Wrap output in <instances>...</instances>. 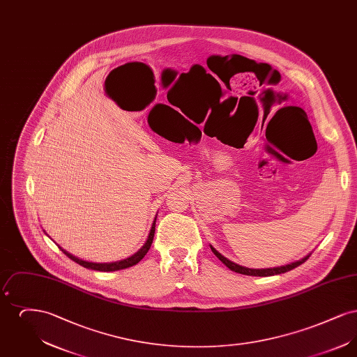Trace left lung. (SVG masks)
<instances>
[{
    "mask_svg": "<svg viewBox=\"0 0 357 357\" xmlns=\"http://www.w3.org/2000/svg\"><path fill=\"white\" fill-rule=\"evenodd\" d=\"M210 248H211L213 253L217 255V257L221 259L222 262H223V264H225L230 271L239 273V274H245V275H255V277H269V275H274V274H281V273L289 272V271H291V269H294V268L300 266L301 264H304L306 259H307V258L310 257V255H312V253H310V255H305L304 258H301V259H298V261H296V262L288 264V265H284V266L268 268V269H250V268L241 266V265H238L236 262H233V261L227 259V258H226V257H223L218 250H215L211 245H210Z\"/></svg>",
    "mask_w": 357,
    "mask_h": 357,
    "instance_id": "8db88e82",
    "label": "left lung"
}]
</instances>
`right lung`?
<instances>
[{
	"label": "right lung",
	"instance_id": "right-lung-1",
	"mask_svg": "<svg viewBox=\"0 0 357 357\" xmlns=\"http://www.w3.org/2000/svg\"><path fill=\"white\" fill-rule=\"evenodd\" d=\"M158 215V214H156ZM156 215L153 218V226H151V230H150V234L147 237V241L144 242V245L136 252L135 255L128 257V258H124V259H120V261H115V262H89V261H84L82 258H77L73 255L68 253L67 250H64L61 246L60 250L64 253V255H68L69 258L72 261H75L76 264L84 266L86 269H92V271H98V272H115V271H121V269H127V268H131L136 265L144 255H147V252L150 250L151 248V243H153V234H155V222H156ZM45 231V230H44ZM47 234V233H45ZM48 236V234H47Z\"/></svg>",
	"mask_w": 357,
	"mask_h": 357
}]
</instances>
